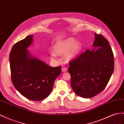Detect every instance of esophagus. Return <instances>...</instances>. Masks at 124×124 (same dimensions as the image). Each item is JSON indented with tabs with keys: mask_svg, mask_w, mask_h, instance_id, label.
I'll return each instance as SVG.
<instances>
[{
	"mask_svg": "<svg viewBox=\"0 0 124 124\" xmlns=\"http://www.w3.org/2000/svg\"><path fill=\"white\" fill-rule=\"evenodd\" d=\"M61 70H62V72H66V71H67V68L64 67V66H63L62 69H61Z\"/></svg>",
	"mask_w": 124,
	"mask_h": 124,
	"instance_id": "obj_1",
	"label": "esophagus"
}]
</instances>
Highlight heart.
I'll use <instances>...</instances> for the list:
<instances>
[{
  "label": "heart",
  "instance_id": "heart-1",
  "mask_svg": "<svg viewBox=\"0 0 124 124\" xmlns=\"http://www.w3.org/2000/svg\"><path fill=\"white\" fill-rule=\"evenodd\" d=\"M82 49V44L76 41L74 38H70L56 43L53 47L54 52L50 53V57L52 60H56L57 54H64V59L67 61L74 59Z\"/></svg>",
  "mask_w": 124,
  "mask_h": 124
}]
</instances>
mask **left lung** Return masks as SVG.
I'll use <instances>...</instances> for the list:
<instances>
[{
	"label": "left lung",
	"instance_id": "left-lung-1",
	"mask_svg": "<svg viewBox=\"0 0 124 124\" xmlns=\"http://www.w3.org/2000/svg\"><path fill=\"white\" fill-rule=\"evenodd\" d=\"M95 34L92 50H87L69 62L71 85L78 96L91 98L106 87L114 69L109 43L102 35Z\"/></svg>",
	"mask_w": 124,
	"mask_h": 124
}]
</instances>
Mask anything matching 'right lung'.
Masks as SVG:
<instances>
[{"label": "right lung", "instance_id": "add662e5", "mask_svg": "<svg viewBox=\"0 0 124 124\" xmlns=\"http://www.w3.org/2000/svg\"><path fill=\"white\" fill-rule=\"evenodd\" d=\"M28 36L12 46L9 61L12 84L28 99L40 101L49 96L54 82L61 74V66L51 67L32 56L27 49L33 41Z\"/></svg>", "mask_w": 124, "mask_h": 124}]
</instances>
